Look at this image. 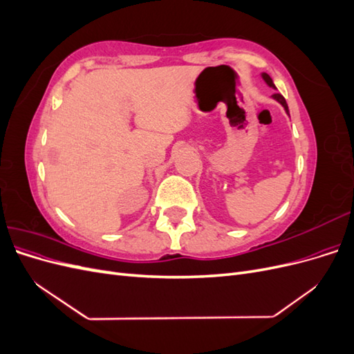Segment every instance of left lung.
Segmentation results:
<instances>
[{"instance_id": "obj_1", "label": "left lung", "mask_w": 354, "mask_h": 354, "mask_svg": "<svg viewBox=\"0 0 354 354\" xmlns=\"http://www.w3.org/2000/svg\"><path fill=\"white\" fill-rule=\"evenodd\" d=\"M263 78H264V81H266L267 84L270 85V87H274V84H273V81H272V78L269 77V75H267V73H263ZM273 97H274L277 102H279V103H282V106L285 108V111L289 113V111H288V104H286V100H285L283 95H282V94H279V93H274V94H273Z\"/></svg>"}]
</instances>
